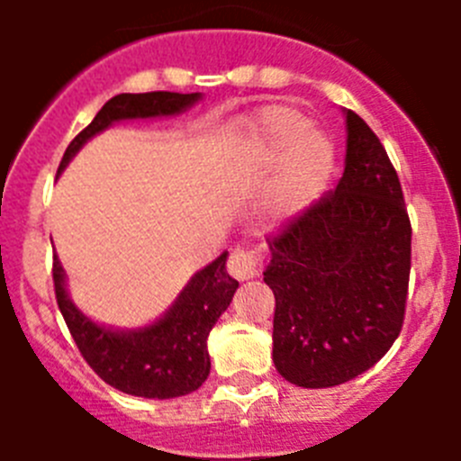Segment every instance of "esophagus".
Returning a JSON list of instances; mask_svg holds the SVG:
<instances>
[{
  "instance_id": "34e87169",
  "label": "esophagus",
  "mask_w": 461,
  "mask_h": 461,
  "mask_svg": "<svg viewBox=\"0 0 461 461\" xmlns=\"http://www.w3.org/2000/svg\"><path fill=\"white\" fill-rule=\"evenodd\" d=\"M228 272L238 281L254 279L260 276L263 267H266V254L260 249H235L228 258Z\"/></svg>"
}]
</instances>
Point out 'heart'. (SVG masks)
<instances>
[{
    "label": "heart",
    "mask_w": 461,
    "mask_h": 461,
    "mask_svg": "<svg viewBox=\"0 0 461 461\" xmlns=\"http://www.w3.org/2000/svg\"><path fill=\"white\" fill-rule=\"evenodd\" d=\"M242 138L247 152L260 166H275L281 158L284 191L291 203L307 201L332 168L328 136L307 126L300 113L284 105L260 110L244 122Z\"/></svg>",
    "instance_id": "obj_1"
}]
</instances>
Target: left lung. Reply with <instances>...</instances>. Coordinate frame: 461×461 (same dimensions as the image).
<instances>
[{
    "label": "left lung",
    "mask_w": 461,
    "mask_h": 461,
    "mask_svg": "<svg viewBox=\"0 0 461 461\" xmlns=\"http://www.w3.org/2000/svg\"><path fill=\"white\" fill-rule=\"evenodd\" d=\"M346 126L337 189L267 235L272 357L276 372L300 388H332L367 372L404 325L411 275L404 191L367 122L346 110Z\"/></svg>",
    "instance_id": "1"
}]
</instances>
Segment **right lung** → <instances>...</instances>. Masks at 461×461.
I'll return each mask as SVG.
<instances>
[{"instance_id":"obj_1","label":"right lung","mask_w":461,"mask_h":461,"mask_svg":"<svg viewBox=\"0 0 461 461\" xmlns=\"http://www.w3.org/2000/svg\"><path fill=\"white\" fill-rule=\"evenodd\" d=\"M201 99V94L145 92L117 94L68 142L59 170L85 142L117 120L175 115ZM226 256L201 270L186 284L164 319L138 332H113L92 323L73 307L64 288V270L52 258V284L67 328L80 356L108 385L148 399L182 397L198 390L210 376L207 335L226 312L238 281L226 272Z\"/></svg>"}]
</instances>
